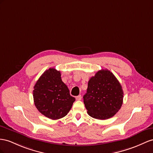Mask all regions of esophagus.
Segmentation results:
<instances>
[{"label":"esophagus","mask_w":153,"mask_h":153,"mask_svg":"<svg viewBox=\"0 0 153 153\" xmlns=\"http://www.w3.org/2000/svg\"><path fill=\"white\" fill-rule=\"evenodd\" d=\"M76 100H77V101H80V100H81V95L77 96L76 97Z\"/></svg>","instance_id":"obj_1"}]
</instances>
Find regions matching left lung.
<instances>
[{"instance_id": "1", "label": "left lung", "mask_w": 153, "mask_h": 153, "mask_svg": "<svg viewBox=\"0 0 153 153\" xmlns=\"http://www.w3.org/2000/svg\"><path fill=\"white\" fill-rule=\"evenodd\" d=\"M121 85L110 70H99L88 83L83 96L88 114L94 118L107 120L114 116L123 104Z\"/></svg>"}]
</instances>
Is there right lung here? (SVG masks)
I'll return each instance as SVG.
<instances>
[{
  "label": "right lung",
  "mask_w": 153,
  "mask_h": 153,
  "mask_svg": "<svg viewBox=\"0 0 153 153\" xmlns=\"http://www.w3.org/2000/svg\"><path fill=\"white\" fill-rule=\"evenodd\" d=\"M34 104L42 114L52 120L65 117L71 109L75 97L70 96L67 86L62 81L60 71L46 70L35 85Z\"/></svg>",
  "instance_id": "1"
}]
</instances>
